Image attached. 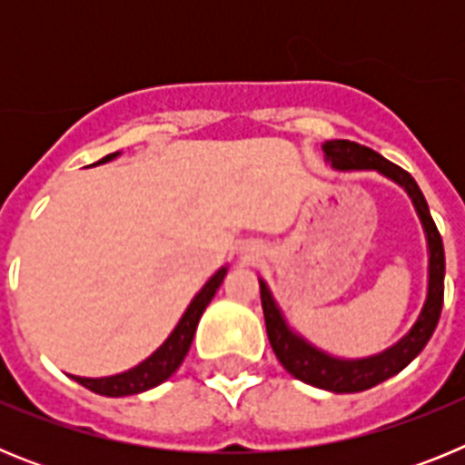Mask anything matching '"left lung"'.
I'll return each instance as SVG.
<instances>
[{"mask_svg":"<svg viewBox=\"0 0 465 465\" xmlns=\"http://www.w3.org/2000/svg\"><path fill=\"white\" fill-rule=\"evenodd\" d=\"M322 149L323 158H326L332 170L377 172V174L386 176L389 182L398 183L412 200L414 212H417L421 228H424L426 246H429V286H426L424 307L419 312L417 322L391 347H386L380 354L363 356V359L332 356L316 347V344H312L310 340L302 338L300 332H295L286 322V316H283L282 307L277 305V300H274L265 279L258 277L265 328H268L270 344H272V351L279 363L295 380L316 386V389L332 393H359L381 384L389 377L398 375L402 368H408L421 354V349L426 347V342L433 335L442 312V295H445V249H442L440 232H438L433 219H430L424 193L419 191L412 174L381 158L377 151L361 146L356 142H347V139H332V142L323 143Z\"/></svg>","mask_w":465,"mask_h":465,"instance_id":"1","label":"left lung"}]
</instances>
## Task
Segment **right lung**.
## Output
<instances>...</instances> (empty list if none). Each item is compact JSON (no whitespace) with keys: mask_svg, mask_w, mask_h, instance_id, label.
I'll use <instances>...</instances> for the list:
<instances>
[{"mask_svg":"<svg viewBox=\"0 0 465 465\" xmlns=\"http://www.w3.org/2000/svg\"><path fill=\"white\" fill-rule=\"evenodd\" d=\"M121 151L116 153H109L94 163V165H102V163H109V160L118 158ZM225 274H228V265L213 272V277H209V282L204 283L203 289L197 291L195 298L191 300V305L186 307V312L182 314L179 323L174 326V331L167 335V340L155 349L149 359H143L142 363L130 368L125 372H118V375L111 377H79L69 375L74 381H79L81 386L90 389V391L100 393V396L109 398H121V396H134V393L149 391L153 386L163 384L165 380H170L176 372V368L183 363L188 349H191L193 338H195V328L200 323V316L207 310V305L212 302V298L216 295L219 286L223 283Z\"/></svg>","mask_w":465,"mask_h":465,"instance_id":"right-lung-1","label":"right lung"}]
</instances>
